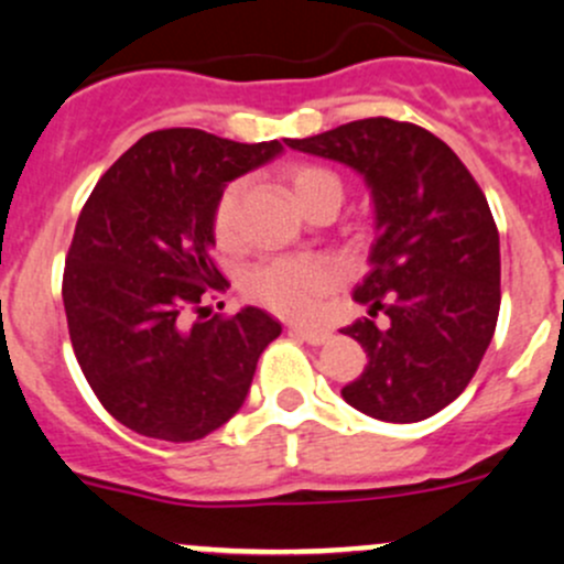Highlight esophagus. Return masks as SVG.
Wrapping results in <instances>:
<instances>
[{"mask_svg": "<svg viewBox=\"0 0 564 564\" xmlns=\"http://www.w3.org/2000/svg\"><path fill=\"white\" fill-rule=\"evenodd\" d=\"M289 333L297 335V338H303V340H308V344H314V346L329 340V329H324V327H303V324H292V327H289Z\"/></svg>", "mask_w": 564, "mask_h": 564, "instance_id": "obj_1", "label": "esophagus"}]
</instances>
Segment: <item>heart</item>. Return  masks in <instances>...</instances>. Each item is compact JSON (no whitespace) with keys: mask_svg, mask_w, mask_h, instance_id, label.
Returning <instances> with one entry per match:
<instances>
[{"mask_svg":"<svg viewBox=\"0 0 564 564\" xmlns=\"http://www.w3.org/2000/svg\"><path fill=\"white\" fill-rule=\"evenodd\" d=\"M283 182L289 193L297 202L305 215L322 202H333L335 207L344 196L338 174L329 169L316 166V163H292L283 169ZM242 182H229L218 193L209 215V229H213L218 248H235L240 240V226H237V213H240ZM335 275L333 267L322 259H272L250 267L242 278V289L250 300L270 308L272 314L289 318H308L318 311V303L333 289Z\"/></svg>","mask_w":564,"mask_h":564,"instance_id":"1","label":"heart"}]
</instances>
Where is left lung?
<instances>
[{
	"label": "left lung",
	"mask_w": 564,
	"mask_h": 564,
	"mask_svg": "<svg viewBox=\"0 0 564 564\" xmlns=\"http://www.w3.org/2000/svg\"><path fill=\"white\" fill-rule=\"evenodd\" d=\"M286 144L360 172L377 207L355 289L368 316L340 329L368 366L340 395L384 423L431 417L466 390L497 329L499 231L480 185L431 130L388 117Z\"/></svg>",
	"instance_id": "8db88e82"
}]
</instances>
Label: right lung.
I'll use <instances>...</instances> for the list:
<instances>
[{"label":"right lung","instance_id":"add662e5","mask_svg":"<svg viewBox=\"0 0 564 564\" xmlns=\"http://www.w3.org/2000/svg\"><path fill=\"white\" fill-rule=\"evenodd\" d=\"M281 150L196 128L155 130L89 193L62 275L67 329L89 388L135 434H213L242 406L259 355L281 335L259 308L207 316L202 305L229 286L209 253L215 198ZM191 313L199 318L187 325Z\"/></svg>","mask_w":564,"mask_h":564}]
</instances>
